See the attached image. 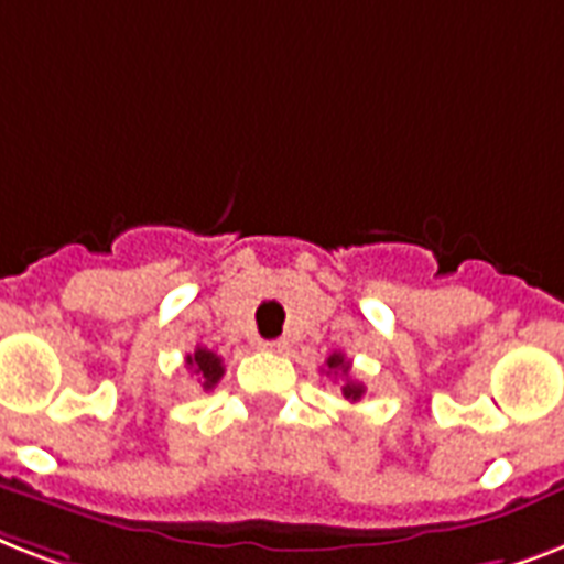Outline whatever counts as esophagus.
I'll return each instance as SVG.
<instances>
[{"mask_svg":"<svg viewBox=\"0 0 564 564\" xmlns=\"http://www.w3.org/2000/svg\"><path fill=\"white\" fill-rule=\"evenodd\" d=\"M260 350H269V354H283V341H260Z\"/></svg>","mask_w":564,"mask_h":564,"instance_id":"obj_1","label":"esophagus"}]
</instances>
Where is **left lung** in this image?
<instances>
[{
	"label": "left lung",
	"instance_id": "left-lung-1",
	"mask_svg": "<svg viewBox=\"0 0 564 564\" xmlns=\"http://www.w3.org/2000/svg\"><path fill=\"white\" fill-rule=\"evenodd\" d=\"M347 370H350V361H347L345 356H341V354L329 356L327 373H341V377H347ZM341 393H345V400L359 402L361 393H365V386H361V382H354V379H347L345 386H341Z\"/></svg>",
	"mask_w": 564,
	"mask_h": 564
}]
</instances>
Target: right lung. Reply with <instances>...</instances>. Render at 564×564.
Here are the masks:
<instances>
[{"mask_svg": "<svg viewBox=\"0 0 564 564\" xmlns=\"http://www.w3.org/2000/svg\"><path fill=\"white\" fill-rule=\"evenodd\" d=\"M187 365H191V370H194L196 377H199V382H203L205 391H210V388L217 386L219 379H223V373H226V368H223V359H219L214 350H208V347H196L194 354L187 356Z\"/></svg>", "mask_w": 564, "mask_h": 564, "instance_id": "add662e5", "label": "right lung"}]
</instances>
